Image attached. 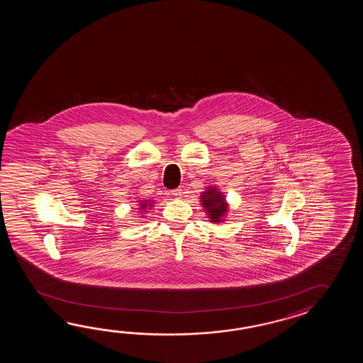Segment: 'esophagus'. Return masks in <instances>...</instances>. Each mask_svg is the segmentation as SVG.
I'll return each instance as SVG.
<instances>
[{"instance_id": "34e87169", "label": "esophagus", "mask_w": 363, "mask_h": 363, "mask_svg": "<svg viewBox=\"0 0 363 363\" xmlns=\"http://www.w3.org/2000/svg\"><path fill=\"white\" fill-rule=\"evenodd\" d=\"M182 191H183L182 188H178V189H174V191H171V194H172V196H175L177 199H180V197L183 196V192H182Z\"/></svg>"}]
</instances>
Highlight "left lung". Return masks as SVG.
I'll return each instance as SVG.
<instances>
[{
	"label": "left lung",
	"instance_id": "8db88e82",
	"mask_svg": "<svg viewBox=\"0 0 363 363\" xmlns=\"http://www.w3.org/2000/svg\"><path fill=\"white\" fill-rule=\"evenodd\" d=\"M200 201L211 223H223L228 213V203L225 201V196L218 189V186H206L205 191L201 193Z\"/></svg>",
	"mask_w": 363,
	"mask_h": 363
}]
</instances>
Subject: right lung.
Listing matches in <instances>:
<instances>
[{
    "label": "right lung",
    "mask_w": 363,
    "mask_h": 363,
    "mask_svg": "<svg viewBox=\"0 0 363 363\" xmlns=\"http://www.w3.org/2000/svg\"><path fill=\"white\" fill-rule=\"evenodd\" d=\"M153 206H155V201L153 200L140 201L139 206H138L140 216H145V213H147V210H150Z\"/></svg>",
    "instance_id": "1"
}]
</instances>
